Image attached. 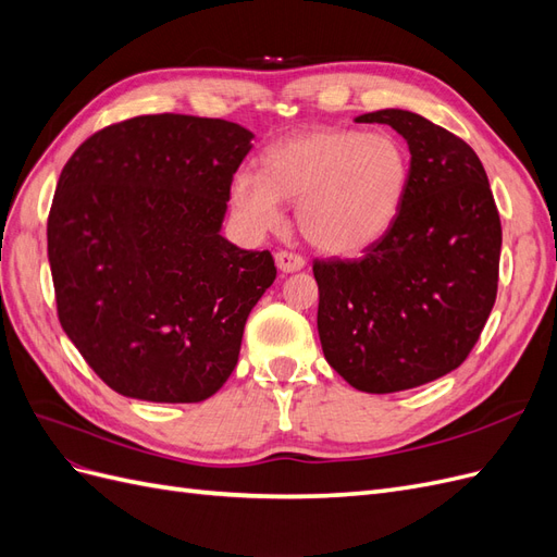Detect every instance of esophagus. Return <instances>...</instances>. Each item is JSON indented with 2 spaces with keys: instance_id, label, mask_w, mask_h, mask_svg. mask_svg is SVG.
I'll return each instance as SVG.
<instances>
[{
  "instance_id": "esophagus-1",
  "label": "esophagus",
  "mask_w": 557,
  "mask_h": 557,
  "mask_svg": "<svg viewBox=\"0 0 557 557\" xmlns=\"http://www.w3.org/2000/svg\"><path fill=\"white\" fill-rule=\"evenodd\" d=\"M276 267L283 274H293V272H299V269H305V258L295 256V252H288V250H281L276 252Z\"/></svg>"
}]
</instances>
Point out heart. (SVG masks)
I'll use <instances>...</instances> for the list:
<instances>
[{
    "label": "heart",
    "mask_w": 557,
    "mask_h": 557,
    "mask_svg": "<svg viewBox=\"0 0 557 557\" xmlns=\"http://www.w3.org/2000/svg\"><path fill=\"white\" fill-rule=\"evenodd\" d=\"M407 188V150L391 134L320 127L269 144L260 176H234L230 201L252 237L281 230L288 201L311 246L356 256L393 227Z\"/></svg>",
    "instance_id": "1"
}]
</instances>
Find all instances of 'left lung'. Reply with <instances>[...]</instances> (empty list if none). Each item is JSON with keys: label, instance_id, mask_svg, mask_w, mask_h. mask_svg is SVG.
Listing matches in <instances>:
<instances>
[{"label": "left lung", "instance_id": "obj_1", "mask_svg": "<svg viewBox=\"0 0 557 557\" xmlns=\"http://www.w3.org/2000/svg\"><path fill=\"white\" fill-rule=\"evenodd\" d=\"M409 146L393 227L358 260H315L325 360L362 393H399L458 369L497 297L502 225L479 156L428 117L383 109Z\"/></svg>", "mask_w": 557, "mask_h": 557}]
</instances>
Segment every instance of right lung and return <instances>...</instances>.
I'll list each match as a JSON object with an SVG mask.
<instances>
[{
	"instance_id": "add662e5",
	"label": "right lung",
	"mask_w": 557,
	"mask_h": 557,
	"mask_svg": "<svg viewBox=\"0 0 557 557\" xmlns=\"http://www.w3.org/2000/svg\"><path fill=\"white\" fill-rule=\"evenodd\" d=\"M252 137L221 117L139 115L64 164L48 215L58 318L115 393L193 404L237 367L246 318L276 278L272 252L221 234Z\"/></svg>"
}]
</instances>
